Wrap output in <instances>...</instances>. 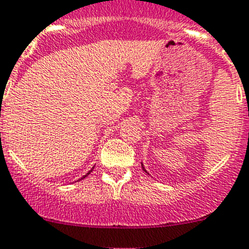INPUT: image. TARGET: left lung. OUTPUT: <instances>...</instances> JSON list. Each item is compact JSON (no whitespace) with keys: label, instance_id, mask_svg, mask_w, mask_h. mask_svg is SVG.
I'll return each instance as SVG.
<instances>
[{"label":"left lung","instance_id":"left-lung-1","mask_svg":"<svg viewBox=\"0 0 249 249\" xmlns=\"http://www.w3.org/2000/svg\"><path fill=\"white\" fill-rule=\"evenodd\" d=\"M142 166H143V165H142ZM143 170H144V167H143ZM144 171H145V170H144ZM145 172H147V171H145Z\"/></svg>","mask_w":249,"mask_h":249}]
</instances>
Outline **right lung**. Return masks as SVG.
<instances>
[{"label":"right lung","mask_w":249,"mask_h":249,"mask_svg":"<svg viewBox=\"0 0 249 249\" xmlns=\"http://www.w3.org/2000/svg\"><path fill=\"white\" fill-rule=\"evenodd\" d=\"M92 170H94V167H92V169H91V170H90V171H89V172H88V173H87V175H85V176H83V178H85V177H87V176H88V175H90V172H91V171H92Z\"/></svg>","instance_id":"add662e5"}]
</instances>
